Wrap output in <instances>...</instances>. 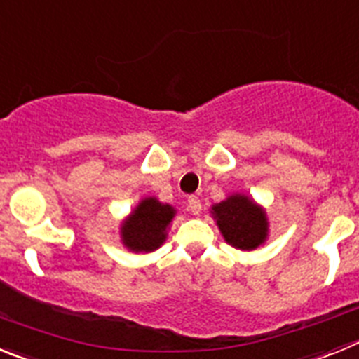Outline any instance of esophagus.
<instances>
[{
    "label": "esophagus",
    "instance_id": "34e87169",
    "mask_svg": "<svg viewBox=\"0 0 359 359\" xmlns=\"http://www.w3.org/2000/svg\"><path fill=\"white\" fill-rule=\"evenodd\" d=\"M187 207H189V210L192 212V214L198 215L199 212H201V199H199L198 196H189V199H187Z\"/></svg>",
    "mask_w": 359,
    "mask_h": 359
}]
</instances>
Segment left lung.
Instances as JSON below:
<instances>
[{
	"label": "left lung",
	"instance_id": "8db88e82",
	"mask_svg": "<svg viewBox=\"0 0 359 359\" xmlns=\"http://www.w3.org/2000/svg\"><path fill=\"white\" fill-rule=\"evenodd\" d=\"M212 210L228 244L239 250H253L264 243L268 233L266 214L246 196H230Z\"/></svg>",
	"mask_w": 359,
	"mask_h": 359
}]
</instances>
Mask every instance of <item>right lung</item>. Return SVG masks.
Returning a JSON list of instances; mask_svg holds the SVG:
<instances>
[{"instance_id":"1","label":"right lung","mask_w":359,"mask_h":359,"mask_svg":"<svg viewBox=\"0 0 359 359\" xmlns=\"http://www.w3.org/2000/svg\"><path fill=\"white\" fill-rule=\"evenodd\" d=\"M170 205L147 198L122 226V241L133 252H152L165 241V228L174 217Z\"/></svg>"}]
</instances>
